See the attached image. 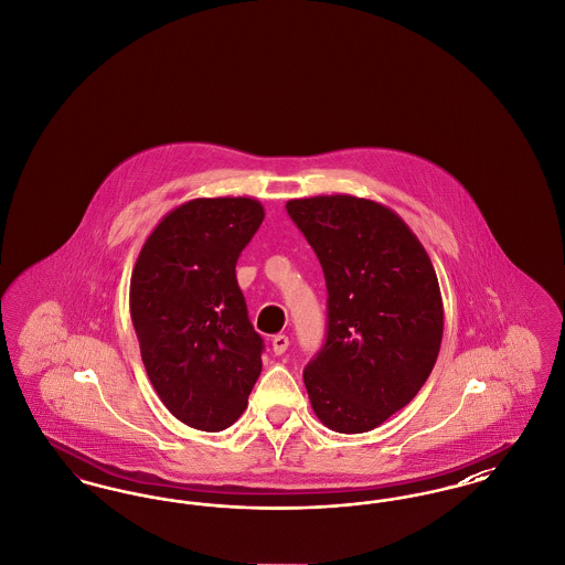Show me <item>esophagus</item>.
I'll return each mask as SVG.
<instances>
[{"label": "esophagus", "mask_w": 565, "mask_h": 565, "mask_svg": "<svg viewBox=\"0 0 565 565\" xmlns=\"http://www.w3.org/2000/svg\"><path fill=\"white\" fill-rule=\"evenodd\" d=\"M288 345H290V339L286 337V334H277V337H273V341H270V350L275 355H281L284 351L288 350Z\"/></svg>", "instance_id": "1"}]
</instances>
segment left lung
<instances>
[{
	"mask_svg": "<svg viewBox=\"0 0 565 565\" xmlns=\"http://www.w3.org/2000/svg\"><path fill=\"white\" fill-rule=\"evenodd\" d=\"M286 210L320 258L328 330L302 379L326 428L362 434L411 403L436 364L443 296L430 256L401 215L351 194Z\"/></svg>",
	"mask_w": 565,
	"mask_h": 565,
	"instance_id": "1",
	"label": "left lung"
}]
</instances>
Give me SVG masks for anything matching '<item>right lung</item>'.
Wrapping results in <instances>:
<instances>
[{
  "label": "right lung",
  "mask_w": 565,
  "mask_h": 565,
  "mask_svg": "<svg viewBox=\"0 0 565 565\" xmlns=\"http://www.w3.org/2000/svg\"><path fill=\"white\" fill-rule=\"evenodd\" d=\"M265 220L249 196L192 199L154 226L135 260L129 307L148 379L173 417L203 431L242 417L263 371L237 258Z\"/></svg>",
  "instance_id": "add662e5"
}]
</instances>
